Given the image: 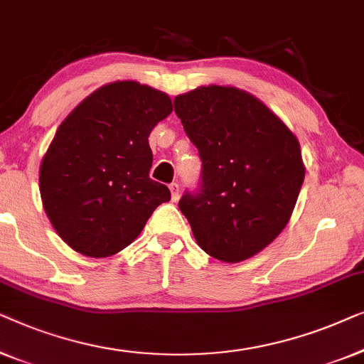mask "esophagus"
I'll use <instances>...</instances> for the list:
<instances>
[{"mask_svg":"<svg viewBox=\"0 0 364 364\" xmlns=\"http://www.w3.org/2000/svg\"><path fill=\"white\" fill-rule=\"evenodd\" d=\"M170 191H171V199H173V201H178V199H180V184L171 183L170 184Z\"/></svg>","mask_w":364,"mask_h":364,"instance_id":"esophagus-1","label":"esophagus"}]
</instances>
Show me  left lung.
Wrapping results in <instances>:
<instances>
[{"label":"left lung","instance_id":"obj_1","mask_svg":"<svg viewBox=\"0 0 364 364\" xmlns=\"http://www.w3.org/2000/svg\"><path fill=\"white\" fill-rule=\"evenodd\" d=\"M175 112L203 161L199 189L178 206L204 252L242 262L289 223L305 178L299 140L235 87H198L176 97Z\"/></svg>","mask_w":364,"mask_h":364}]
</instances>
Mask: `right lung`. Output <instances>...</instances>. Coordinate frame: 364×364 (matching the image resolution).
<instances>
[{
	"mask_svg": "<svg viewBox=\"0 0 364 364\" xmlns=\"http://www.w3.org/2000/svg\"><path fill=\"white\" fill-rule=\"evenodd\" d=\"M171 112L165 92L119 80L65 117L39 170L44 211L65 244L87 257H109L170 201V189L150 178L148 136Z\"/></svg>",
	"mask_w": 364,
	"mask_h": 364,
	"instance_id": "right-lung-1",
	"label": "right lung"
}]
</instances>
